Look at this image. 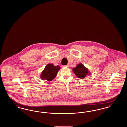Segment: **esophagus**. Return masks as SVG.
Wrapping results in <instances>:
<instances>
[{"mask_svg": "<svg viewBox=\"0 0 127 127\" xmlns=\"http://www.w3.org/2000/svg\"><path fill=\"white\" fill-rule=\"evenodd\" d=\"M63 67H66L68 68V67H69V65L68 64V65H64V66H63Z\"/></svg>", "mask_w": 127, "mask_h": 127, "instance_id": "obj_1", "label": "esophagus"}]
</instances>
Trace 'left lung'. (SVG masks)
I'll list each match as a JSON object with an SVG mask.
<instances>
[{
    "label": "left lung",
    "instance_id": "8db88e82",
    "mask_svg": "<svg viewBox=\"0 0 127 127\" xmlns=\"http://www.w3.org/2000/svg\"><path fill=\"white\" fill-rule=\"evenodd\" d=\"M73 71L77 77L82 79H83L87 75L90 74L88 69L81 63L78 64L75 67L73 68Z\"/></svg>",
    "mask_w": 127,
    "mask_h": 127
}]
</instances>
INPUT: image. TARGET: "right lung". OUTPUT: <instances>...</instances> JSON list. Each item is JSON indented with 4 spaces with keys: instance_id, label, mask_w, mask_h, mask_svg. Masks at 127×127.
Segmentation results:
<instances>
[{
    "instance_id": "add662e5",
    "label": "right lung",
    "mask_w": 127,
    "mask_h": 127,
    "mask_svg": "<svg viewBox=\"0 0 127 127\" xmlns=\"http://www.w3.org/2000/svg\"><path fill=\"white\" fill-rule=\"evenodd\" d=\"M60 68L61 67L59 65L54 66L53 64H48L43 71L40 78L42 80L52 81L56 76L57 73Z\"/></svg>"
}]
</instances>
